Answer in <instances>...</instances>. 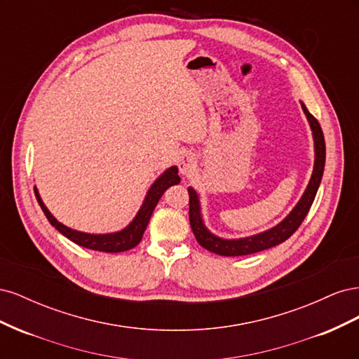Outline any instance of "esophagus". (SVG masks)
<instances>
[{
    "mask_svg": "<svg viewBox=\"0 0 359 359\" xmlns=\"http://www.w3.org/2000/svg\"><path fill=\"white\" fill-rule=\"evenodd\" d=\"M178 168H180V173L181 175H189V173L196 168V158H194L191 154H186L182 156L180 163H178Z\"/></svg>",
    "mask_w": 359,
    "mask_h": 359,
    "instance_id": "34e87169",
    "label": "esophagus"
}]
</instances>
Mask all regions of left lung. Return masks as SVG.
I'll return each instance as SVG.
<instances>
[{
  "label": "left lung",
  "mask_w": 359,
  "mask_h": 359,
  "mask_svg": "<svg viewBox=\"0 0 359 359\" xmlns=\"http://www.w3.org/2000/svg\"><path fill=\"white\" fill-rule=\"evenodd\" d=\"M301 107L304 114L307 116V121L311 128L313 135V142H314V165L310 181L307 184L306 190H304L301 199L298 203L293 206V210L285 217L283 220L277 223L274 227H271L268 231L259 232L250 236L244 238H233V240H227V238L217 236L212 233L208 227L205 226L203 217H202V208H201V198L199 193L193 187H189V196H190V226L191 231L196 236L198 243L215 255L220 256H245V255H253L257 252H262V250L276 247L281 243H285L287 238H290L295 232L302 220L306 219V215L310 210V206L316 198L318 189L320 186L323 169H325V156H327V151H325V137L323 132L320 128V124L318 119L314 118L302 102Z\"/></svg>",
  "instance_id": "8db88e82"
}]
</instances>
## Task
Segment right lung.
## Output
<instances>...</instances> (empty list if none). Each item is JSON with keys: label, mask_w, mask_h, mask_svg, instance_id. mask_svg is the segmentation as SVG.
I'll return each mask as SVG.
<instances>
[{"label": "right lung", "mask_w": 359, "mask_h": 359, "mask_svg": "<svg viewBox=\"0 0 359 359\" xmlns=\"http://www.w3.org/2000/svg\"><path fill=\"white\" fill-rule=\"evenodd\" d=\"M181 178L178 177V168L177 166H170L161 175L151 184V187L148 189L145 199L140 205L139 211L136 212L135 219L130 222L124 229L116 231V232H109V233H88V232H81L72 229V227L62 224L58 222L55 217L50 214L48 210V206L45 202L41 201L40 193L37 187L34 186V193L37 202L40 205V208L45 212L46 219L49 223L55 227V229L62 233L66 238H69L70 241L74 244H78L81 247L90 248V250H97V252H104V253H121L126 252V250H130L136 247L140 240H142L144 232L148 226V222L151 219V214H153L156 205L158 203L160 198L163 196L169 187L175 186V184H180Z\"/></svg>", "instance_id": "1"}]
</instances>
